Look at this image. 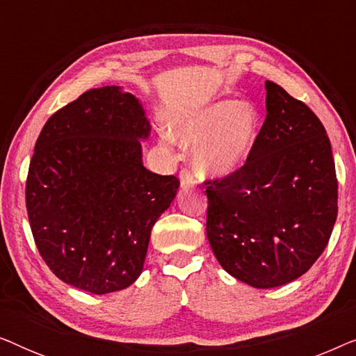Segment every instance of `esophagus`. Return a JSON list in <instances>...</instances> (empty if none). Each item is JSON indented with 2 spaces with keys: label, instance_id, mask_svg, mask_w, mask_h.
<instances>
[{
  "label": "esophagus",
  "instance_id": "esophagus-1",
  "mask_svg": "<svg viewBox=\"0 0 356 356\" xmlns=\"http://www.w3.org/2000/svg\"><path fill=\"white\" fill-rule=\"evenodd\" d=\"M179 181H181V188H183V189L191 188L193 184H194V177H193V173L189 172L188 168H183V170H181V173H179Z\"/></svg>",
  "mask_w": 356,
  "mask_h": 356
}]
</instances>
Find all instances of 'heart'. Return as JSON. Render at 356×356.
I'll return each instance as SVG.
<instances>
[{
    "label": "heart",
    "instance_id": "obj_1",
    "mask_svg": "<svg viewBox=\"0 0 356 356\" xmlns=\"http://www.w3.org/2000/svg\"><path fill=\"white\" fill-rule=\"evenodd\" d=\"M261 116L251 104L220 100L175 126L173 138L184 147H197V172L225 177L240 168L259 139Z\"/></svg>",
    "mask_w": 356,
    "mask_h": 356
}]
</instances>
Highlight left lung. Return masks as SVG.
<instances>
[{
	"label": "left lung",
	"instance_id": "left-lung-1",
	"mask_svg": "<svg viewBox=\"0 0 356 356\" xmlns=\"http://www.w3.org/2000/svg\"><path fill=\"white\" fill-rule=\"evenodd\" d=\"M267 116L245 163L206 179V230L228 274L256 289L298 279L323 254L337 218L330 140L313 110L266 81Z\"/></svg>",
	"mask_w": 356,
	"mask_h": 356
}]
</instances>
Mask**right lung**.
Here are the masks:
<instances>
[{
  "label": "right lung",
  "instance_id": "1",
  "mask_svg": "<svg viewBox=\"0 0 356 356\" xmlns=\"http://www.w3.org/2000/svg\"><path fill=\"white\" fill-rule=\"evenodd\" d=\"M149 131L139 100L115 86L84 92L43 126L26 206L38 252L65 284L105 295L143 272L150 230L179 186L143 165Z\"/></svg>",
  "mask_w": 356,
  "mask_h": 356
}]
</instances>
